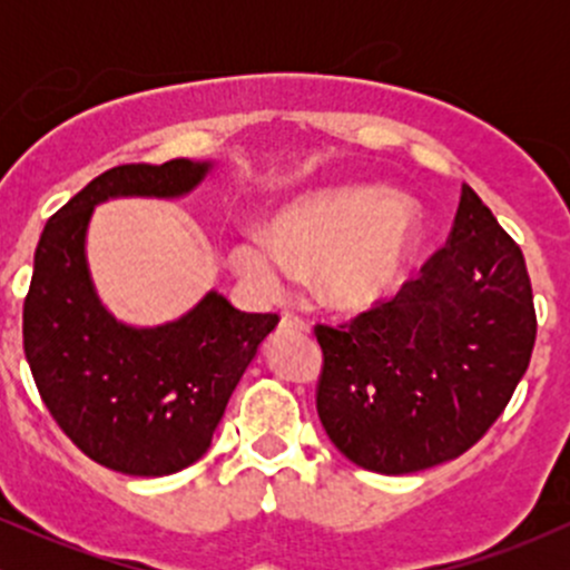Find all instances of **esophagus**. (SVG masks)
I'll return each mask as SVG.
<instances>
[{
    "label": "esophagus",
    "mask_w": 570,
    "mask_h": 570,
    "mask_svg": "<svg viewBox=\"0 0 570 570\" xmlns=\"http://www.w3.org/2000/svg\"><path fill=\"white\" fill-rule=\"evenodd\" d=\"M281 326H284V330H303V332H307V324L299 316H294V313H284V316H281Z\"/></svg>",
    "instance_id": "34e87169"
}]
</instances>
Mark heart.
I'll return each instance as SVG.
<instances>
[{
  "label": "heart",
  "mask_w": 570,
  "mask_h": 570,
  "mask_svg": "<svg viewBox=\"0 0 570 570\" xmlns=\"http://www.w3.org/2000/svg\"><path fill=\"white\" fill-rule=\"evenodd\" d=\"M421 219L402 195L343 187L307 195L273 217L267 240L230 246V267L257 297L281 299L292 276H316V294L337 313L381 305L407 276Z\"/></svg>",
  "instance_id": "obj_1"
}]
</instances>
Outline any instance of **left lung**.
I'll return each instance as SVG.
<instances>
[{"label": "left lung", "instance_id": "obj_1", "mask_svg": "<svg viewBox=\"0 0 570 570\" xmlns=\"http://www.w3.org/2000/svg\"><path fill=\"white\" fill-rule=\"evenodd\" d=\"M316 410L335 448L377 474L463 455L499 421L531 364L525 257L472 187L421 278L348 324H316Z\"/></svg>", "mask_w": 570, "mask_h": 570}]
</instances>
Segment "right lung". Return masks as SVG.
Instances as JSON below:
<instances>
[{"instance_id": "right-lung-1", "label": "right lung", "mask_w": 570, "mask_h": 570, "mask_svg": "<svg viewBox=\"0 0 570 570\" xmlns=\"http://www.w3.org/2000/svg\"><path fill=\"white\" fill-rule=\"evenodd\" d=\"M212 163H128L96 176L48 219L23 303V351L45 407L85 455L130 476L181 472L212 448L227 399L276 313H244L217 292L160 326L117 322L98 299L85 235L109 198H179Z\"/></svg>"}]
</instances>
